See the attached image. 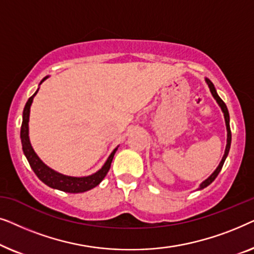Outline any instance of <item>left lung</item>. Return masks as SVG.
<instances>
[{
	"label": "left lung",
	"mask_w": 254,
	"mask_h": 254,
	"mask_svg": "<svg viewBox=\"0 0 254 254\" xmlns=\"http://www.w3.org/2000/svg\"><path fill=\"white\" fill-rule=\"evenodd\" d=\"M206 82H207L208 86H209V90H210L211 95H213V97H214V98H215V100H216L218 105H220L221 110H222V112H223V114H224V119H225V126H227V131H228V137H227V147H225V151H224V155H223V157H222V161L220 162V164H218V166H217V168H216V170H215V171H214L213 173H211V175H210L209 177H208V178H207L206 180H204V182H202V183L200 184V187H199V190H202V189H204V187H207L208 185H210V184L213 183L214 180H215V178H216V177L218 176V173H220L221 169H222V166H223V164H224V162H225V158H227V156H228V154H229V150H230V145H231L230 117H229V112H228L227 105H225V103L223 102V100H222V99L220 98V96L217 95V92H216V89H215V86H214L213 83H211L210 79L206 78Z\"/></svg>",
	"instance_id": "left-lung-1"
}]
</instances>
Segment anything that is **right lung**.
Instances as JSON below:
<instances>
[{"instance_id":"add662e5","label":"right lung","mask_w":254,"mask_h":254,"mask_svg":"<svg viewBox=\"0 0 254 254\" xmlns=\"http://www.w3.org/2000/svg\"><path fill=\"white\" fill-rule=\"evenodd\" d=\"M48 76H46V77L40 82V84ZM38 90L30 97L29 100H27L25 104V107H24L23 111L22 127H20V140H22L23 151L27 162H29L31 169L33 170V172L36 173L38 178H39L44 184H46L47 186L59 190H64V192L67 193H83L93 189V187H96L97 185H99L100 182L105 178L107 172H109V170L111 168V163H112V159L114 157V154H116L118 147L111 152V155L109 156V158H107L105 164L103 165V168L98 170L96 173L90 175L88 177H70L54 171V170L48 168L45 163H43V161H41V159L38 157L36 152H34L29 138V118L31 104L33 102V98L34 96L37 95Z\"/></svg>"}]
</instances>
